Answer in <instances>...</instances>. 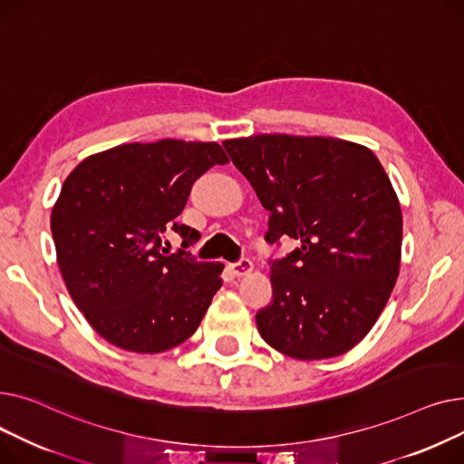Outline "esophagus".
I'll list each match as a JSON object with an SVG mask.
<instances>
[{"instance_id": "34e87169", "label": "esophagus", "mask_w": 464, "mask_h": 464, "mask_svg": "<svg viewBox=\"0 0 464 464\" xmlns=\"http://www.w3.org/2000/svg\"><path fill=\"white\" fill-rule=\"evenodd\" d=\"M230 269H232V274L236 277H243V276H247V274H251V271H253V262L249 258L243 256L237 262L230 264Z\"/></svg>"}]
</instances>
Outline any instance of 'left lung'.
<instances>
[{
	"instance_id": "left-lung-1",
	"label": "left lung",
	"mask_w": 464,
	"mask_h": 464,
	"mask_svg": "<svg viewBox=\"0 0 464 464\" xmlns=\"http://www.w3.org/2000/svg\"><path fill=\"white\" fill-rule=\"evenodd\" d=\"M223 146L269 211L266 241L299 243L269 260L262 339L297 360L341 356L371 332L399 276L402 215L388 174L369 148L330 136L255 134Z\"/></svg>"
}]
</instances>
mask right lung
Segmentation results:
<instances>
[{"label":"right lung","mask_w":464,"mask_h":464,"mask_svg":"<svg viewBox=\"0 0 464 464\" xmlns=\"http://www.w3.org/2000/svg\"><path fill=\"white\" fill-rule=\"evenodd\" d=\"M227 162L215 142L167 139L95 153L69 174L52 237L72 302L102 339L157 353L197 332L223 285V264L190 256L185 249L200 234L176 217L193 183ZM169 229L184 239L176 254L161 247Z\"/></svg>","instance_id":"obj_1"}]
</instances>
